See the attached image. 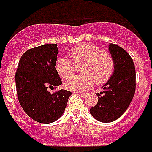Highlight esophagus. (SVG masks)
<instances>
[{
  "mask_svg": "<svg viewBox=\"0 0 152 152\" xmlns=\"http://www.w3.org/2000/svg\"><path fill=\"white\" fill-rule=\"evenodd\" d=\"M78 94H79L81 96L86 97V96L87 95V92H80V93H78Z\"/></svg>",
  "mask_w": 152,
  "mask_h": 152,
  "instance_id": "esophagus-1",
  "label": "esophagus"
}]
</instances>
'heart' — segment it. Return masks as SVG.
Returning <instances> with one entry per match:
<instances>
[{
  "mask_svg": "<svg viewBox=\"0 0 152 152\" xmlns=\"http://www.w3.org/2000/svg\"><path fill=\"white\" fill-rule=\"evenodd\" d=\"M70 59L60 58L56 62V70L63 79L72 77L81 68L82 75L73 77L65 84L72 91H82L89 88L94 82L103 85L107 82L115 71V59L112 54L102 50L91 43L82 44L70 51Z\"/></svg>",
  "mask_w": 152,
  "mask_h": 152,
  "instance_id": "heart-1",
  "label": "heart"
}]
</instances>
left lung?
Segmentation results:
<instances>
[{
    "label": "left lung",
    "instance_id": "1",
    "mask_svg": "<svg viewBox=\"0 0 152 152\" xmlns=\"http://www.w3.org/2000/svg\"><path fill=\"white\" fill-rule=\"evenodd\" d=\"M115 59V71L108 82L96 93L98 102L89 111L96 119L111 122L121 117L128 108L136 89V70L133 59L125 49L115 44L109 45ZM102 96H101V94Z\"/></svg>",
    "mask_w": 152,
    "mask_h": 152
}]
</instances>
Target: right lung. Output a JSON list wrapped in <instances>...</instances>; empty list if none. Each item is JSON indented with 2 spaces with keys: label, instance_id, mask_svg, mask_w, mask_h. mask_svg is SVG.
Masks as SVG:
<instances>
[{
  "label": "right lung",
  "instance_id": "add662e5",
  "mask_svg": "<svg viewBox=\"0 0 152 152\" xmlns=\"http://www.w3.org/2000/svg\"><path fill=\"white\" fill-rule=\"evenodd\" d=\"M59 50L56 44H46L23 53L15 73L18 99L24 111L41 123H51L60 118L71 93L60 89L51 93L62 81L55 65Z\"/></svg>",
  "mask_w": 152,
  "mask_h": 152
}]
</instances>
